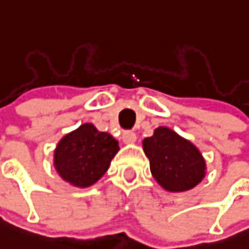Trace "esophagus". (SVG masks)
Instances as JSON below:
<instances>
[{"instance_id":"esophagus-1","label":"esophagus","mask_w":249,"mask_h":249,"mask_svg":"<svg viewBox=\"0 0 249 249\" xmlns=\"http://www.w3.org/2000/svg\"><path fill=\"white\" fill-rule=\"evenodd\" d=\"M122 140L124 144H134L136 142V135L132 131H124L122 135Z\"/></svg>"}]
</instances>
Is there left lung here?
<instances>
[{"instance_id":"obj_1","label":"left lung","mask_w":249,"mask_h":249,"mask_svg":"<svg viewBox=\"0 0 249 249\" xmlns=\"http://www.w3.org/2000/svg\"><path fill=\"white\" fill-rule=\"evenodd\" d=\"M156 182L169 192H186L201 182L207 163L195 144L169 127H157L142 140Z\"/></svg>"}]
</instances>
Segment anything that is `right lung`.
Instances as JSON below:
<instances>
[{"instance_id": "add662e5", "label": "right lung", "mask_w": 249, "mask_h": 249, "mask_svg": "<svg viewBox=\"0 0 249 249\" xmlns=\"http://www.w3.org/2000/svg\"><path fill=\"white\" fill-rule=\"evenodd\" d=\"M118 151V142L110 134L100 132L92 123H83L59 140L53 163L65 182L87 188L107 173Z\"/></svg>"}]
</instances>
